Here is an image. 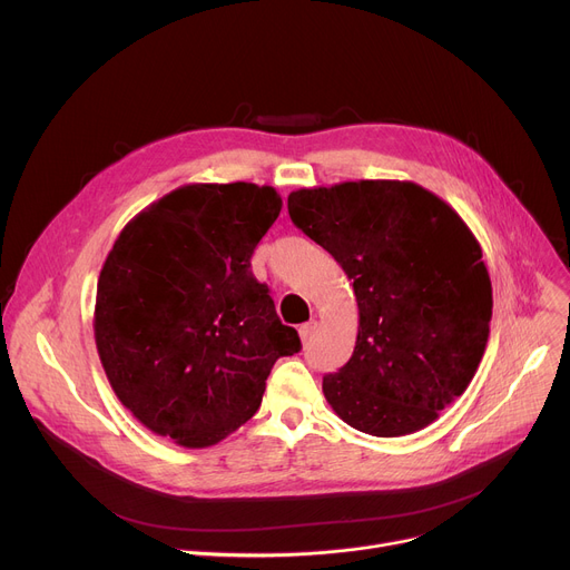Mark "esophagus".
I'll use <instances>...</instances> for the list:
<instances>
[{
    "mask_svg": "<svg viewBox=\"0 0 570 570\" xmlns=\"http://www.w3.org/2000/svg\"><path fill=\"white\" fill-rule=\"evenodd\" d=\"M315 328H317V322H315V320H311V322H306V324H301V326H298V338L306 343V341L313 336V333H315Z\"/></svg>",
    "mask_w": 570,
    "mask_h": 570,
    "instance_id": "esophagus-1",
    "label": "esophagus"
}]
</instances>
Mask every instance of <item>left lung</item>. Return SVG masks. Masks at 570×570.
<instances>
[{
    "label": "left lung",
    "mask_w": 570,
    "mask_h": 570,
    "mask_svg": "<svg viewBox=\"0 0 570 570\" xmlns=\"http://www.w3.org/2000/svg\"><path fill=\"white\" fill-rule=\"evenodd\" d=\"M292 223L352 281V358L322 391L347 425L403 438L470 386L483 358L492 285L472 229L414 181L361 179L289 193Z\"/></svg>",
    "instance_id": "1"
}]
</instances>
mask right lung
Returning a JSON list of instances; mask_svg holds the SVG:
<instances>
[{"label": "right lung", "instance_id": "obj_1", "mask_svg": "<svg viewBox=\"0 0 570 570\" xmlns=\"http://www.w3.org/2000/svg\"><path fill=\"white\" fill-rule=\"evenodd\" d=\"M283 199L272 186L188 184L121 232L96 287L94 338L145 428L207 449L259 407L276 358L301 350L250 257Z\"/></svg>", "mask_w": 570, "mask_h": 570}]
</instances>
